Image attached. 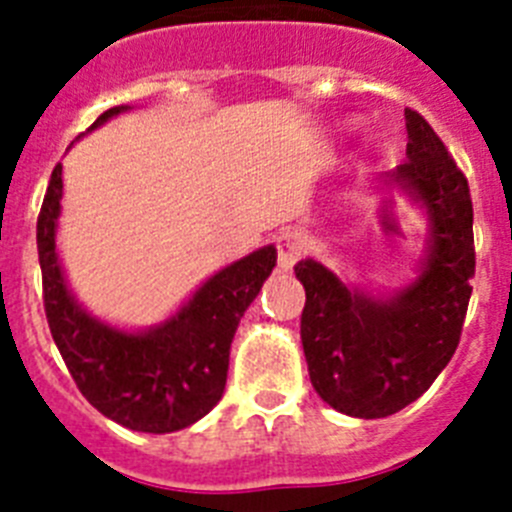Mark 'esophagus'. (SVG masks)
<instances>
[{
    "label": "esophagus",
    "mask_w": 512,
    "mask_h": 512,
    "mask_svg": "<svg viewBox=\"0 0 512 512\" xmlns=\"http://www.w3.org/2000/svg\"><path fill=\"white\" fill-rule=\"evenodd\" d=\"M302 253V243L297 241V235L292 233H282L277 238V261L282 269H292L295 261L300 259Z\"/></svg>",
    "instance_id": "esophagus-1"
}]
</instances>
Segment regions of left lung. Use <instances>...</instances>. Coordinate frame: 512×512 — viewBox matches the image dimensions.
Wrapping results in <instances>:
<instances>
[{
	"label": "left lung",
	"instance_id": "8db88e82",
	"mask_svg": "<svg viewBox=\"0 0 512 512\" xmlns=\"http://www.w3.org/2000/svg\"><path fill=\"white\" fill-rule=\"evenodd\" d=\"M408 161L390 182L423 202L431 220L420 277L392 300L351 289L318 261L295 266L305 287L300 320L310 382L338 413L387 418L418 400L459 346L474 277L472 197L449 148L405 110Z\"/></svg>",
	"mask_w": 512,
	"mask_h": 512
}]
</instances>
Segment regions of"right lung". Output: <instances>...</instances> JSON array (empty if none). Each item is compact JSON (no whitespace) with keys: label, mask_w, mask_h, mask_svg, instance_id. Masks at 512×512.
Wrapping results in <instances>:
<instances>
[{"label":"right lung","mask_w":512,"mask_h":512,"mask_svg":"<svg viewBox=\"0 0 512 512\" xmlns=\"http://www.w3.org/2000/svg\"><path fill=\"white\" fill-rule=\"evenodd\" d=\"M122 110L128 107L102 112L92 128ZM61 189L58 164L38 215V256L45 318L76 387L99 413L130 431L171 433L197 423L223 397L230 343L277 264V248H259L217 271L164 325L125 333L87 315L66 289L56 256Z\"/></svg>","instance_id":"add662e5"}]
</instances>
